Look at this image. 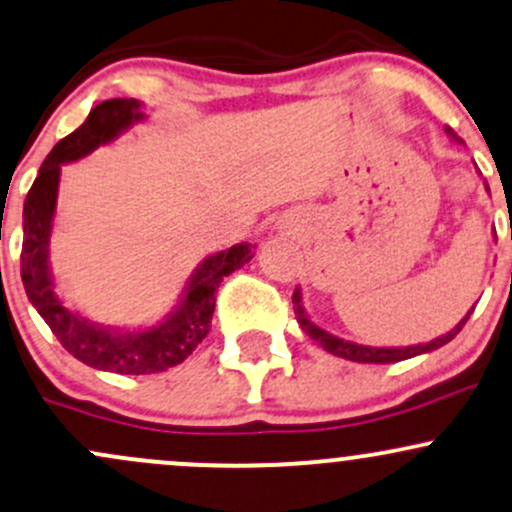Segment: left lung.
Returning <instances> with one entry per match:
<instances>
[{"instance_id":"1","label":"left lung","mask_w":512,"mask_h":512,"mask_svg":"<svg viewBox=\"0 0 512 512\" xmlns=\"http://www.w3.org/2000/svg\"><path fill=\"white\" fill-rule=\"evenodd\" d=\"M445 133L452 140H457V143H462V138H457V133L452 131V128H445ZM488 189V187H486ZM291 301H294V313H296V320H299L301 330L308 335L311 340H316L323 350H328L330 355L335 357H342V359H350V362H362V364H391V362H401V359H411L415 355H425V352H432L437 350V347L447 345L449 340L457 338L459 330L464 328V323L469 320L471 316V308L466 316L459 320L457 325H454L452 330L445 335H440V338L430 340V342H423V345H408V347H369V345H357V342H350V340H342L338 335L328 333V330H323L320 325L313 323L311 318H308L306 308H303V301H301V289L294 291V296H291Z\"/></svg>"}]
</instances>
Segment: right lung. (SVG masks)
Returning a JSON list of instances; mask_svg holds the SVG:
<instances>
[{
  "mask_svg": "<svg viewBox=\"0 0 512 512\" xmlns=\"http://www.w3.org/2000/svg\"><path fill=\"white\" fill-rule=\"evenodd\" d=\"M145 119L138 99H109L89 111L87 121L50 150L36 182L24 201V245H21V282L60 345L87 367L116 374H155L177 367L209 335L216 289L230 272L255 257V245L238 243L230 250L209 255L189 277L174 311L157 325L119 330L84 318L65 306L55 291L50 272V233L58 206L60 170L67 162L87 157L99 145L111 143L123 131Z\"/></svg>",
  "mask_w": 512,
  "mask_h": 512,
  "instance_id": "right-lung-1",
  "label": "right lung"
}]
</instances>
